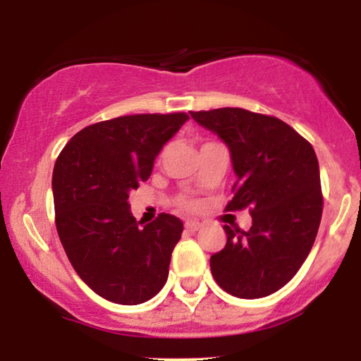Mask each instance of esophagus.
Listing matches in <instances>:
<instances>
[{
	"label": "esophagus",
	"mask_w": 361,
	"mask_h": 361,
	"mask_svg": "<svg viewBox=\"0 0 361 361\" xmlns=\"http://www.w3.org/2000/svg\"><path fill=\"white\" fill-rule=\"evenodd\" d=\"M202 227V224L198 221H188L185 222V229L190 231V233H195V231H198Z\"/></svg>",
	"instance_id": "obj_1"
}]
</instances>
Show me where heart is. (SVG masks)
I'll list each match as a JSON object with an SVG mask.
<instances>
[{"instance_id": "b5f03b06", "label": "heart", "mask_w": 361, "mask_h": 361, "mask_svg": "<svg viewBox=\"0 0 361 361\" xmlns=\"http://www.w3.org/2000/svg\"><path fill=\"white\" fill-rule=\"evenodd\" d=\"M178 205H180L181 209H185V210H195V209H197V204H195L193 200H190V198H180V200H178Z\"/></svg>"}]
</instances>
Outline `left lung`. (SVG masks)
Segmentation results:
<instances>
[{
    "label": "left lung",
    "mask_w": 361,
    "mask_h": 361,
    "mask_svg": "<svg viewBox=\"0 0 361 361\" xmlns=\"http://www.w3.org/2000/svg\"><path fill=\"white\" fill-rule=\"evenodd\" d=\"M227 144L238 180L226 212L250 209V231L224 226L227 243L210 256L217 285L239 299H259L293 279L322 217L314 147L283 120L244 109L190 111Z\"/></svg>",
    "instance_id": "obj_1"
}]
</instances>
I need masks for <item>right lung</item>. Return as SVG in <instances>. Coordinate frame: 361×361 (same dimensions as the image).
<instances>
[{
  "label": "right lung",
  "instance_id": "add662e5",
  "mask_svg": "<svg viewBox=\"0 0 361 361\" xmlns=\"http://www.w3.org/2000/svg\"><path fill=\"white\" fill-rule=\"evenodd\" d=\"M186 118L176 111L103 120L78 132L57 156V234L80 279L103 299L142 304L166 283L183 222L159 214L140 227L127 200L151 176L156 156Z\"/></svg>",
  "mask_w": 361,
  "mask_h": 361
}]
</instances>
